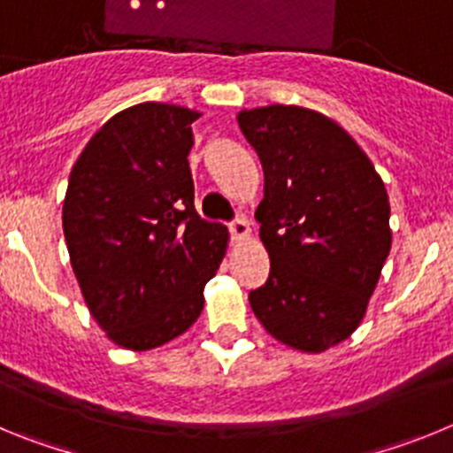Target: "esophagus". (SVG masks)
Returning <instances> with one entry per match:
<instances>
[{
  "mask_svg": "<svg viewBox=\"0 0 453 453\" xmlns=\"http://www.w3.org/2000/svg\"><path fill=\"white\" fill-rule=\"evenodd\" d=\"M229 231H231V238H234V242H245V240H250V235H251L250 222H247L245 218H238L235 222H231Z\"/></svg>",
  "mask_w": 453,
  "mask_h": 453,
  "instance_id": "esophagus-1",
  "label": "esophagus"
}]
</instances>
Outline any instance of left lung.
Here are the masks:
<instances>
[{
    "instance_id": "left-lung-1",
    "label": "left lung",
    "mask_w": 453,
    "mask_h": 453,
    "mask_svg": "<svg viewBox=\"0 0 453 453\" xmlns=\"http://www.w3.org/2000/svg\"><path fill=\"white\" fill-rule=\"evenodd\" d=\"M238 127L261 158L256 208L270 279L250 292L267 334L322 354L363 322L390 254V202L365 151L338 122L302 106L242 108Z\"/></svg>"
}]
</instances>
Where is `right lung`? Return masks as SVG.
<instances>
[{"mask_svg": "<svg viewBox=\"0 0 453 453\" xmlns=\"http://www.w3.org/2000/svg\"><path fill=\"white\" fill-rule=\"evenodd\" d=\"M199 111L145 102L92 135L70 172L63 234L86 306L129 351L186 334L229 231L195 211L188 154Z\"/></svg>", "mask_w": 453, "mask_h": 453, "instance_id": "add662e5", "label": "right lung"}]
</instances>
